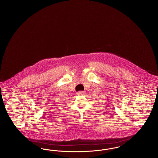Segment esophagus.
I'll use <instances>...</instances> for the list:
<instances>
[{"mask_svg":"<svg viewBox=\"0 0 158 158\" xmlns=\"http://www.w3.org/2000/svg\"><path fill=\"white\" fill-rule=\"evenodd\" d=\"M84 94H85V92L83 91H79L76 93L77 95H83Z\"/></svg>","mask_w":158,"mask_h":158,"instance_id":"34e87169","label":"esophagus"}]
</instances>
